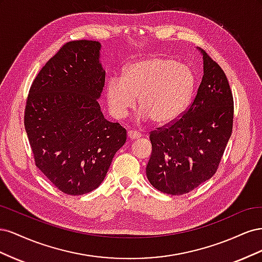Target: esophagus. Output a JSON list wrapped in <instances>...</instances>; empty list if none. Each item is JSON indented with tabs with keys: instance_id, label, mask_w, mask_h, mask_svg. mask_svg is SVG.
Masks as SVG:
<instances>
[{
	"instance_id": "esophagus-1",
	"label": "esophagus",
	"mask_w": 262,
	"mask_h": 262,
	"mask_svg": "<svg viewBox=\"0 0 262 262\" xmlns=\"http://www.w3.org/2000/svg\"><path fill=\"white\" fill-rule=\"evenodd\" d=\"M128 138L130 140L139 139V138H141V133H139L137 131H133V130H130V131H128Z\"/></svg>"
}]
</instances>
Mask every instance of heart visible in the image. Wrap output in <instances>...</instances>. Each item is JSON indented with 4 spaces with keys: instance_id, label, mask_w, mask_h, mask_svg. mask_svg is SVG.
<instances>
[{
    "instance_id": "b5f03b06",
    "label": "heart",
    "mask_w": 262,
    "mask_h": 262,
    "mask_svg": "<svg viewBox=\"0 0 262 262\" xmlns=\"http://www.w3.org/2000/svg\"><path fill=\"white\" fill-rule=\"evenodd\" d=\"M194 84L192 71L186 64L162 57L140 60L129 66L123 77L109 78L108 106L115 118H123L139 97L140 119L152 118L158 124H167L185 112Z\"/></svg>"
}]
</instances>
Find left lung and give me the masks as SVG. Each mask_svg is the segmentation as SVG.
<instances>
[{
  "instance_id": "obj_1",
  "label": "left lung",
  "mask_w": 262,
  "mask_h": 262,
  "mask_svg": "<svg viewBox=\"0 0 262 262\" xmlns=\"http://www.w3.org/2000/svg\"><path fill=\"white\" fill-rule=\"evenodd\" d=\"M192 104L177 120L149 133L152 155L146 176L160 191L185 194L209 180L219 168L231 138L234 100L224 71L208 53Z\"/></svg>"
}]
</instances>
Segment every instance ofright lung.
<instances>
[{"label": "right lung", "instance_id": "right-lung-1", "mask_svg": "<svg viewBox=\"0 0 262 262\" xmlns=\"http://www.w3.org/2000/svg\"><path fill=\"white\" fill-rule=\"evenodd\" d=\"M101 45L67 42L31 84L25 130L35 164L60 191L71 195L96 189L126 140L118 122L106 120L98 100L106 72Z\"/></svg>", "mask_w": 262, "mask_h": 262}]
</instances>
